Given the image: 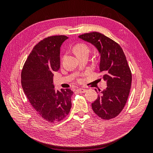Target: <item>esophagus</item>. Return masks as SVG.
<instances>
[{
    "instance_id": "34e87169",
    "label": "esophagus",
    "mask_w": 153,
    "mask_h": 153,
    "mask_svg": "<svg viewBox=\"0 0 153 153\" xmlns=\"http://www.w3.org/2000/svg\"><path fill=\"white\" fill-rule=\"evenodd\" d=\"M87 91L86 89H84V88H78V89H76V91H78L79 93H84Z\"/></svg>"
}]
</instances>
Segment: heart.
<instances>
[{
	"mask_svg": "<svg viewBox=\"0 0 153 153\" xmlns=\"http://www.w3.org/2000/svg\"><path fill=\"white\" fill-rule=\"evenodd\" d=\"M77 56L85 53H89V48L88 46L84 43H78L75 45L73 48Z\"/></svg>",
	"mask_w": 153,
	"mask_h": 153,
	"instance_id": "b5f03b06",
	"label": "heart"
}]
</instances>
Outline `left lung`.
<instances>
[{
	"instance_id": "obj_1",
	"label": "left lung",
	"mask_w": 153,
	"mask_h": 153,
	"mask_svg": "<svg viewBox=\"0 0 153 153\" xmlns=\"http://www.w3.org/2000/svg\"><path fill=\"white\" fill-rule=\"evenodd\" d=\"M78 38L98 50L100 71L107 85L92 103V108L101 119L114 118L124 108L131 89L132 75L126 56L118 43L100 32L85 33Z\"/></svg>"
}]
</instances>
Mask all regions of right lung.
Here are the masks:
<instances>
[{
  "instance_id": "add662e5",
  "label": "right lung",
  "mask_w": 153,
  "mask_h": 153,
  "mask_svg": "<svg viewBox=\"0 0 153 153\" xmlns=\"http://www.w3.org/2000/svg\"><path fill=\"white\" fill-rule=\"evenodd\" d=\"M66 36H50L37 44L23 67V90L36 112L50 123L61 121L70 112L73 91H56L53 84V72L60 68V49Z\"/></svg>"
}]
</instances>
